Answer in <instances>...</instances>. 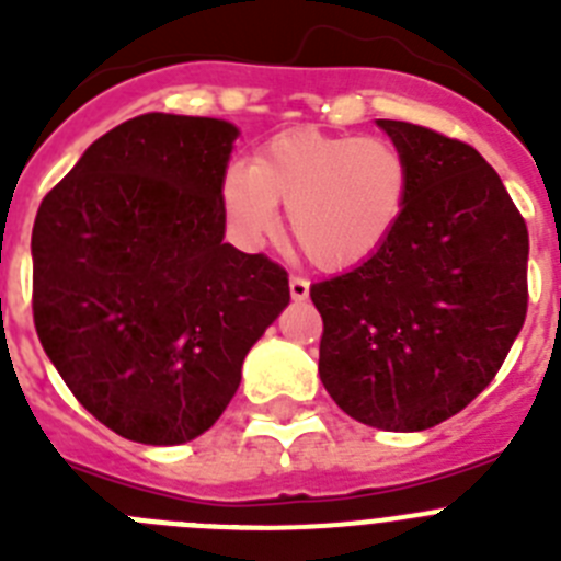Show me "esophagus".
<instances>
[{
    "instance_id": "obj_1",
    "label": "esophagus",
    "mask_w": 561,
    "mask_h": 561,
    "mask_svg": "<svg viewBox=\"0 0 561 561\" xmlns=\"http://www.w3.org/2000/svg\"><path fill=\"white\" fill-rule=\"evenodd\" d=\"M289 295L291 300H306L309 297V280L306 277H289Z\"/></svg>"
}]
</instances>
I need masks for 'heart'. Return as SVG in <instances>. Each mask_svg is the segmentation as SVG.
Here are the masks:
<instances>
[{"instance_id":"1","label":"heart","mask_w":561,"mask_h":561,"mask_svg":"<svg viewBox=\"0 0 561 561\" xmlns=\"http://www.w3.org/2000/svg\"><path fill=\"white\" fill-rule=\"evenodd\" d=\"M219 193L241 241L272 236L284 202L297 250L320 270L342 272L396 236L413 196V165L385 137L289 128L257 148L252 165L230 162Z\"/></svg>"}]
</instances>
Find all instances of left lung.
Returning a JSON list of instances; mask_svg holds the SVG:
<instances>
[{
  "instance_id": "left-lung-1",
  "label": "left lung",
  "mask_w": 561,
  "mask_h": 561,
  "mask_svg": "<svg viewBox=\"0 0 561 561\" xmlns=\"http://www.w3.org/2000/svg\"><path fill=\"white\" fill-rule=\"evenodd\" d=\"M413 165L388 247L311 286L320 379L351 419L419 433L453 419L512 351L528 311V227L497 171L433 128L379 121Z\"/></svg>"
}]
</instances>
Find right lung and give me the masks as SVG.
I'll list each match as a JSON object with an SVG mask.
<instances>
[{
  "label": "right lung",
  "instance_id": "add662e5",
  "mask_svg": "<svg viewBox=\"0 0 561 561\" xmlns=\"http://www.w3.org/2000/svg\"><path fill=\"white\" fill-rule=\"evenodd\" d=\"M236 137L216 117L140 114L92 142L38 207V340L83 408L137 444L210 430L289 306L275 261L225 244L219 185Z\"/></svg>",
  "mask_w": 561,
  "mask_h": 561
}]
</instances>
